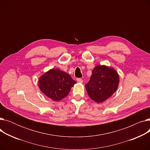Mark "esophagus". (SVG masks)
<instances>
[{"instance_id": "obj_1", "label": "esophagus", "mask_w": 150, "mask_h": 150, "mask_svg": "<svg viewBox=\"0 0 150 150\" xmlns=\"http://www.w3.org/2000/svg\"><path fill=\"white\" fill-rule=\"evenodd\" d=\"M76 81H77V82L80 83H83V80L81 79V78H77Z\"/></svg>"}]
</instances>
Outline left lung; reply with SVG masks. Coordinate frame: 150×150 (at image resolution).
Returning a JSON list of instances; mask_svg holds the SVG:
<instances>
[{"instance_id":"1","label":"left lung","mask_w":150,"mask_h":150,"mask_svg":"<svg viewBox=\"0 0 150 150\" xmlns=\"http://www.w3.org/2000/svg\"><path fill=\"white\" fill-rule=\"evenodd\" d=\"M119 84V75L113 67L97 65L85 88L89 97L96 103H100L112 96Z\"/></svg>"}]
</instances>
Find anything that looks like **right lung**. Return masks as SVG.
Wrapping results in <instances>:
<instances>
[{
	"mask_svg": "<svg viewBox=\"0 0 150 150\" xmlns=\"http://www.w3.org/2000/svg\"><path fill=\"white\" fill-rule=\"evenodd\" d=\"M76 82L70 75L59 69H52L42 75L38 86L41 92L54 101H59L67 96Z\"/></svg>",
	"mask_w": 150,
	"mask_h": 150,
	"instance_id": "right-lung-1",
	"label": "right lung"
}]
</instances>
